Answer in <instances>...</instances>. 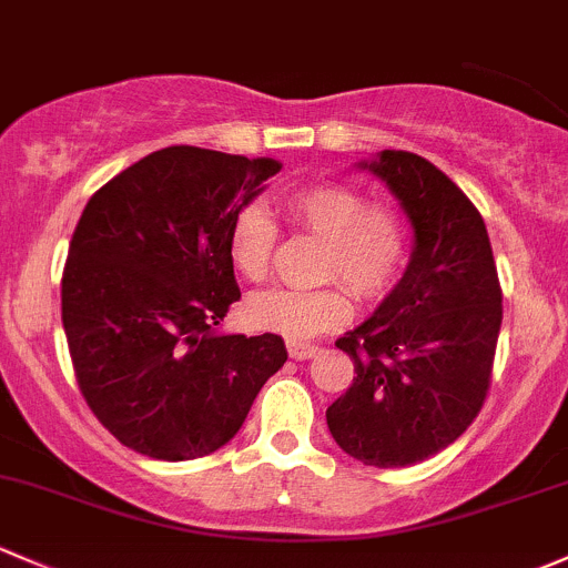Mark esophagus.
<instances>
[{
    "label": "esophagus",
    "instance_id": "1",
    "mask_svg": "<svg viewBox=\"0 0 568 568\" xmlns=\"http://www.w3.org/2000/svg\"><path fill=\"white\" fill-rule=\"evenodd\" d=\"M288 354H291V359L304 362V359H313V356L318 354V348H315V345L296 343V339H291V343H288Z\"/></svg>",
    "mask_w": 568,
    "mask_h": 568
}]
</instances>
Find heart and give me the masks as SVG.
Wrapping results in <instances>:
<instances>
[{"label":"heart","mask_w":568,"mask_h":568,"mask_svg":"<svg viewBox=\"0 0 568 568\" xmlns=\"http://www.w3.org/2000/svg\"><path fill=\"white\" fill-rule=\"evenodd\" d=\"M283 214L294 229L324 239L318 280H339L359 300H378L397 283L408 258L405 223L392 206L369 204L362 190L343 182H318L283 199ZM277 229L264 206L247 204L229 225V258L244 280H266L274 258ZM253 329L302 339L343 326L351 300L343 285L313 291L268 288L244 304Z\"/></svg>","instance_id":"heart-1"}]
</instances>
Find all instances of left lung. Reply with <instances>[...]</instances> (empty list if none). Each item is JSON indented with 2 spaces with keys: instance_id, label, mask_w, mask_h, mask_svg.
I'll use <instances>...</instances> for the list:
<instances>
[{
  "instance_id": "8db88e82",
  "label": "left lung",
  "mask_w": 568,
  "mask_h": 568,
  "mask_svg": "<svg viewBox=\"0 0 568 568\" xmlns=\"http://www.w3.org/2000/svg\"><path fill=\"white\" fill-rule=\"evenodd\" d=\"M356 169L389 187L414 250L375 313L337 339L356 378L326 408V425L345 455L405 468L455 444L481 410L504 296L485 220L444 171L394 149Z\"/></svg>"
}]
</instances>
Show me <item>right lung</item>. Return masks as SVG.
<instances>
[{
    "mask_svg": "<svg viewBox=\"0 0 568 568\" xmlns=\"http://www.w3.org/2000/svg\"><path fill=\"white\" fill-rule=\"evenodd\" d=\"M283 169L169 146L83 209L62 277V326L89 408L119 444L182 463L217 452L288 359L277 334L220 332L239 302L229 225Z\"/></svg>",
    "mask_w": 568,
    "mask_h": 568,
    "instance_id": "obj_1",
    "label": "right lung"
}]
</instances>
